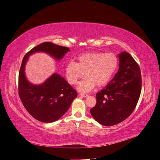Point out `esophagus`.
I'll use <instances>...</instances> for the list:
<instances>
[{
	"instance_id": "esophagus-1",
	"label": "esophagus",
	"mask_w": 160,
	"mask_h": 160,
	"mask_svg": "<svg viewBox=\"0 0 160 160\" xmlns=\"http://www.w3.org/2000/svg\"><path fill=\"white\" fill-rule=\"evenodd\" d=\"M80 95L82 96V97H87L88 96V94H84V93H80Z\"/></svg>"
}]
</instances>
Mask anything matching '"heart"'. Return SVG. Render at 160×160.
I'll return each instance as SVG.
<instances>
[{"label": "heart", "instance_id": "b5f03b06", "mask_svg": "<svg viewBox=\"0 0 160 160\" xmlns=\"http://www.w3.org/2000/svg\"><path fill=\"white\" fill-rule=\"evenodd\" d=\"M77 63L69 62L65 68V73L68 82L75 85L85 78L78 85L81 92H89L96 85L102 87L112 78L118 66V59L112 52H88L77 57Z\"/></svg>", "mask_w": 160, "mask_h": 160}]
</instances>
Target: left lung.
Returning <instances> with one entry per match:
<instances>
[{
  "label": "left lung",
  "instance_id": "left-lung-1",
  "mask_svg": "<svg viewBox=\"0 0 160 160\" xmlns=\"http://www.w3.org/2000/svg\"><path fill=\"white\" fill-rule=\"evenodd\" d=\"M118 57V72L105 88L96 95L97 103L90 110L93 118L105 126L116 125L128 118L136 108L141 93L139 65L126 51Z\"/></svg>",
  "mask_w": 160,
  "mask_h": 160
}]
</instances>
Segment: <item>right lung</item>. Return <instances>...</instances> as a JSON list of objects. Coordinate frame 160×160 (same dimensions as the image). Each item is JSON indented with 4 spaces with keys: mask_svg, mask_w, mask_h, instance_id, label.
<instances>
[{
    "mask_svg": "<svg viewBox=\"0 0 160 160\" xmlns=\"http://www.w3.org/2000/svg\"><path fill=\"white\" fill-rule=\"evenodd\" d=\"M46 52L55 59L60 60L69 49L43 42L28 52L23 58L18 74V95L27 111L36 120L51 123L58 120L69 109L77 92L67 81L58 74H53L38 86L29 83L25 76L24 68L29 55L32 53Z\"/></svg>",
    "mask_w": 160,
    "mask_h": 160,
    "instance_id": "obj_1",
    "label": "right lung"
}]
</instances>
